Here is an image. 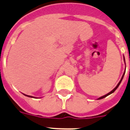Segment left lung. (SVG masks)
I'll list each match as a JSON object with an SVG mask.
<instances>
[{"label":"left lung","instance_id":"8db88e82","mask_svg":"<svg viewBox=\"0 0 130 130\" xmlns=\"http://www.w3.org/2000/svg\"><path fill=\"white\" fill-rule=\"evenodd\" d=\"M124 61H125V59H124ZM124 74H125V72H124V73H123V76H122V77H121V80H120V81H119V83H118V84H117V86L115 87V88L113 89V90L111 91V92H109V93H108V94H105V95H104V96H103L100 97V98H99V99H99H99H103V98H105V97L107 96H109V94H112V93H113V92H115V90H116V89H117V88H118V86H119V84H121V81H122V79H123V76H124Z\"/></svg>","mask_w":130,"mask_h":130}]
</instances>
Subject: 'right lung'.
Segmentation results:
<instances>
[{"mask_svg":"<svg viewBox=\"0 0 130 130\" xmlns=\"http://www.w3.org/2000/svg\"><path fill=\"white\" fill-rule=\"evenodd\" d=\"M25 95V94H24ZM25 96H29V97H33V96H27V95H25ZM33 98H34V97H33Z\"/></svg>","mask_w":130,"mask_h":130,"instance_id":"right-lung-1","label":"right lung"}]
</instances>
